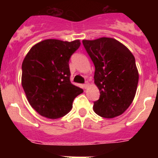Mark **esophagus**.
<instances>
[{
	"instance_id": "obj_1",
	"label": "esophagus",
	"mask_w": 158,
	"mask_h": 158,
	"mask_svg": "<svg viewBox=\"0 0 158 158\" xmlns=\"http://www.w3.org/2000/svg\"><path fill=\"white\" fill-rule=\"evenodd\" d=\"M89 84L87 82V83L84 84V85H83V88H84V89H86L88 87H89Z\"/></svg>"
}]
</instances>
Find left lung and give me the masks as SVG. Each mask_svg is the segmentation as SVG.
Instances as JSON below:
<instances>
[{"label": "left lung", "instance_id": "1", "mask_svg": "<svg viewBox=\"0 0 158 158\" xmlns=\"http://www.w3.org/2000/svg\"><path fill=\"white\" fill-rule=\"evenodd\" d=\"M82 43L95 65L94 83L100 90L93 110L106 118L122 115L133 102L139 83L135 57L113 38L84 40Z\"/></svg>", "mask_w": 158, "mask_h": 158}]
</instances>
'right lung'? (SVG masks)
I'll list each match as a JSON object with an SVG mask.
<instances>
[{
	"label": "right lung",
	"instance_id": "right-lung-1",
	"mask_svg": "<svg viewBox=\"0 0 158 158\" xmlns=\"http://www.w3.org/2000/svg\"><path fill=\"white\" fill-rule=\"evenodd\" d=\"M80 45L79 40H46L33 46L25 56L22 86L30 105L42 116H64L72 109L75 97L83 93L69 80V58Z\"/></svg>",
	"mask_w": 158,
	"mask_h": 158
}]
</instances>
